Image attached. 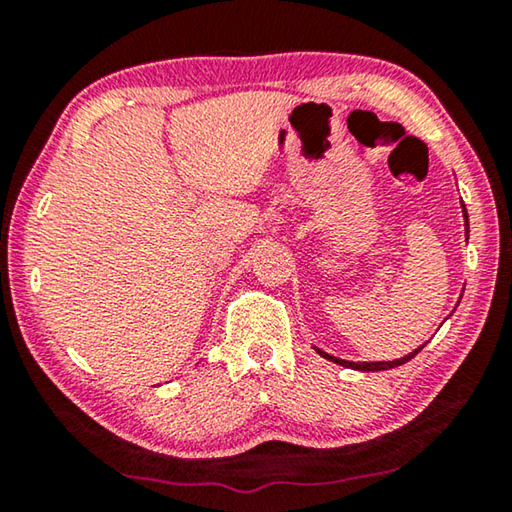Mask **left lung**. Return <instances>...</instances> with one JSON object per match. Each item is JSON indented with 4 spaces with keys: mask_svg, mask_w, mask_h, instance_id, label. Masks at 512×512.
<instances>
[{
    "mask_svg": "<svg viewBox=\"0 0 512 512\" xmlns=\"http://www.w3.org/2000/svg\"><path fill=\"white\" fill-rule=\"evenodd\" d=\"M463 214H465V228H467V212H465V205H463ZM470 232V230H467ZM424 348V345H422ZM422 348H418V350H413L411 354H406V357H402V359H397V361H379V363H352V361H343V359H336V357H332V354H327V352H320L318 350V354H323L325 359H329V361H334V363H341V366H345V368H354V370H388V368H395V366H402V363H406V361H411L415 354H418Z\"/></svg>",
    "mask_w": 512,
    "mask_h": 512,
    "instance_id": "obj_1",
    "label": "left lung"
}]
</instances>
